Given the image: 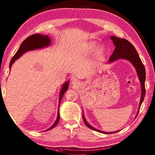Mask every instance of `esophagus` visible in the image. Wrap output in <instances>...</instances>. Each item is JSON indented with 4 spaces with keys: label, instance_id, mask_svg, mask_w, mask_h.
I'll use <instances>...</instances> for the list:
<instances>
[{
    "label": "esophagus",
    "instance_id": "esophagus-1",
    "mask_svg": "<svg viewBox=\"0 0 155 155\" xmlns=\"http://www.w3.org/2000/svg\"><path fill=\"white\" fill-rule=\"evenodd\" d=\"M78 83V80L76 79V78H74V79L72 81V84L73 85H77Z\"/></svg>",
    "mask_w": 155,
    "mask_h": 155
}]
</instances>
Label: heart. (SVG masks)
Instances as JSON below:
<instances>
[{"mask_svg":"<svg viewBox=\"0 0 155 155\" xmlns=\"http://www.w3.org/2000/svg\"><path fill=\"white\" fill-rule=\"evenodd\" d=\"M96 46H97V44L95 43V42H91V43H89V45H88V50H90V51L93 50V49H94L95 47H96Z\"/></svg>","mask_w":155,"mask_h":155,"instance_id":"1","label":"heart"}]
</instances>
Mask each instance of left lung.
<instances>
[{"label":"left lung","instance_id":"1","mask_svg":"<svg viewBox=\"0 0 155 155\" xmlns=\"http://www.w3.org/2000/svg\"><path fill=\"white\" fill-rule=\"evenodd\" d=\"M110 39L113 42V43L115 46V48L113 53L112 54L111 57L109 58L108 63L113 62V61L117 60L118 58L126 59V60L130 61L131 63L133 64L134 67H135V69L137 72L138 77H139V78L140 82V85H141V97H140V104H139V108L137 113H139L141 104H142L143 101L144 100V96H145L146 90H145V85H144V82H145V78H146L145 68H144V66L143 64L142 61H141L135 48L134 47V46L131 44L129 41H128L127 40H126V39L120 38L117 37H114V36H111ZM83 119L84 124H86V126L92 130H96L97 132H100L104 134L114 133L113 132V133L104 132V131H101L97 129V128H94V127L91 126V125L87 123L84 117V115H83Z\"/></svg>","mask_w":155,"mask_h":155}]
</instances>
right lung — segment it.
<instances>
[{
    "mask_svg": "<svg viewBox=\"0 0 155 155\" xmlns=\"http://www.w3.org/2000/svg\"><path fill=\"white\" fill-rule=\"evenodd\" d=\"M51 44V39L48 37V35H42L40 34H35L29 36L25 40L22 42L21 45L20 46L19 48L18 49L17 52H16V54L13 56L12 58L11 62H10V68H11L12 64L14 63L15 61L20 58L21 56L25 53V52L29 51H32V50H36V49H39L43 47H48ZM69 85V81L65 83L61 88V91L60 93V95H59V103H58V115L57 120H55L54 123L52 125V126L48 128L47 130H51L52 128H53L57 124L59 121V118H60V114H59V104L61 103V101L62 98V97L64 94V93L68 88Z\"/></svg>",
    "mask_w": 155,
    "mask_h": 155,
    "instance_id": "1",
    "label": "right lung"
}]
</instances>
